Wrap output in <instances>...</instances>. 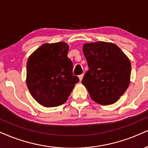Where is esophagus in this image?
<instances>
[{
	"instance_id": "obj_1",
	"label": "esophagus",
	"mask_w": 148,
	"mask_h": 148,
	"mask_svg": "<svg viewBox=\"0 0 148 148\" xmlns=\"http://www.w3.org/2000/svg\"><path fill=\"white\" fill-rule=\"evenodd\" d=\"M83 74H81V75L79 76V79L80 81H82V79H83Z\"/></svg>"
}]
</instances>
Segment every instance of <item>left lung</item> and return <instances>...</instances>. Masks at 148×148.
Wrapping results in <instances>:
<instances>
[{"label":"left lung","mask_w":148,"mask_h":148,"mask_svg":"<svg viewBox=\"0 0 148 148\" xmlns=\"http://www.w3.org/2000/svg\"><path fill=\"white\" fill-rule=\"evenodd\" d=\"M83 51L89 69L82 84L96 103L103 106L116 103L130 83L132 67L129 58L112 42L85 43Z\"/></svg>","instance_id":"obj_1"}]
</instances>
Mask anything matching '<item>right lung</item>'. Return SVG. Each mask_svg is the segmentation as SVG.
<instances>
[{
	"mask_svg": "<svg viewBox=\"0 0 148 148\" xmlns=\"http://www.w3.org/2000/svg\"><path fill=\"white\" fill-rule=\"evenodd\" d=\"M68 51L69 45L65 42L44 43L28 58L27 86L42 106L52 108L63 104L79 81L72 74Z\"/></svg>",
	"mask_w": 148,
	"mask_h": 148,
	"instance_id": "add662e5",
	"label": "right lung"
}]
</instances>
